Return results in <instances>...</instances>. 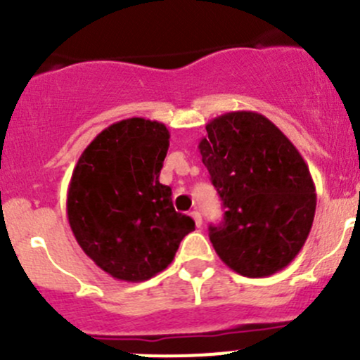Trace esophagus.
Wrapping results in <instances>:
<instances>
[{
	"mask_svg": "<svg viewBox=\"0 0 360 360\" xmlns=\"http://www.w3.org/2000/svg\"><path fill=\"white\" fill-rule=\"evenodd\" d=\"M191 217H193V219H195V224H197V228H200L202 226L200 212H198V210H191Z\"/></svg>",
	"mask_w": 360,
	"mask_h": 360,
	"instance_id": "obj_1",
	"label": "esophagus"
}]
</instances>
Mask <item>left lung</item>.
<instances>
[{
	"instance_id": "left-lung-1",
	"label": "left lung",
	"mask_w": 360,
	"mask_h": 360,
	"mask_svg": "<svg viewBox=\"0 0 360 360\" xmlns=\"http://www.w3.org/2000/svg\"><path fill=\"white\" fill-rule=\"evenodd\" d=\"M198 144L224 209L209 237L224 264L268 277L303 248L317 205L315 184L296 146L266 116L231 111L210 120Z\"/></svg>"
}]
</instances>
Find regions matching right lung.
<instances>
[{
    "label": "right lung",
    "mask_w": 360,
    "mask_h": 360,
    "mask_svg": "<svg viewBox=\"0 0 360 360\" xmlns=\"http://www.w3.org/2000/svg\"><path fill=\"white\" fill-rule=\"evenodd\" d=\"M170 134L160 122L127 118L97 134L72 170L68 219L83 252L112 278L143 282L172 263L195 230L158 181Z\"/></svg>",
    "instance_id": "obj_1"
}]
</instances>
